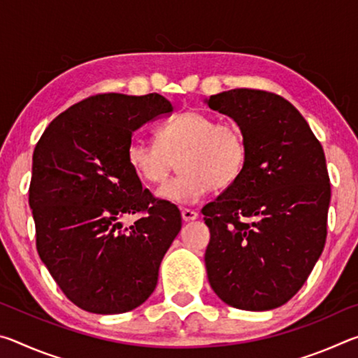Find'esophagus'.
<instances>
[{"instance_id":"1","label":"esophagus","mask_w":358,"mask_h":358,"mask_svg":"<svg viewBox=\"0 0 358 358\" xmlns=\"http://www.w3.org/2000/svg\"><path fill=\"white\" fill-rule=\"evenodd\" d=\"M181 216H183L185 221H194L199 217V213L194 210H189V208H183L181 210Z\"/></svg>"}]
</instances>
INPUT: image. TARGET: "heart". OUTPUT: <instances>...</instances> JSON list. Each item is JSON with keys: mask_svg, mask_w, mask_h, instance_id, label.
I'll return each mask as SVG.
<instances>
[{"mask_svg": "<svg viewBox=\"0 0 358 358\" xmlns=\"http://www.w3.org/2000/svg\"><path fill=\"white\" fill-rule=\"evenodd\" d=\"M178 159L181 173L166 181L157 196L191 203L211 191L227 187L243 172L248 145L243 131L232 121H217L203 112L186 110L162 121L156 142L134 136L126 145V161L148 183H161Z\"/></svg>", "mask_w": 358, "mask_h": 358, "instance_id": "obj_1", "label": "heart"}]
</instances>
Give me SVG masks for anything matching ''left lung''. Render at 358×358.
Listing matches in <instances>:
<instances>
[{
  "instance_id": "obj_1",
  "label": "left lung",
  "mask_w": 358,
  "mask_h": 358,
  "mask_svg": "<svg viewBox=\"0 0 358 358\" xmlns=\"http://www.w3.org/2000/svg\"><path fill=\"white\" fill-rule=\"evenodd\" d=\"M207 102L237 121L248 145L238 180L202 208L210 286L229 306L275 310L324 251L331 189L322 145L280 94L235 88Z\"/></svg>"
}]
</instances>
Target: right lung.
Returning a JSON list of instances; mask_svg holds the SVG:
<instances>
[{"instance_id":"1","label":"right lung","mask_w":358,"mask_h":358,"mask_svg":"<svg viewBox=\"0 0 358 358\" xmlns=\"http://www.w3.org/2000/svg\"><path fill=\"white\" fill-rule=\"evenodd\" d=\"M172 110L157 93L90 96L59 113L36 145V248L63 294L85 311H131L156 287L181 213L143 189L126 145L142 124ZM129 214L138 220L123 228Z\"/></svg>"}]
</instances>
